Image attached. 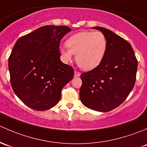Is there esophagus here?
<instances>
[{
  "mask_svg": "<svg viewBox=\"0 0 147 147\" xmlns=\"http://www.w3.org/2000/svg\"><path fill=\"white\" fill-rule=\"evenodd\" d=\"M81 76V74H80L79 72L76 71H74V76L78 77V76Z\"/></svg>",
  "mask_w": 147,
  "mask_h": 147,
  "instance_id": "esophagus-1",
  "label": "esophagus"
}]
</instances>
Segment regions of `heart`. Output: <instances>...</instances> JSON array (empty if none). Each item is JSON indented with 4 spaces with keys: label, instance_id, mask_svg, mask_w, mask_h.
Here are the masks:
<instances>
[{
    "label": "heart",
    "instance_id": "obj_1",
    "mask_svg": "<svg viewBox=\"0 0 147 147\" xmlns=\"http://www.w3.org/2000/svg\"><path fill=\"white\" fill-rule=\"evenodd\" d=\"M67 48H61L64 62L71 61L76 54V61L81 69L92 70L100 64L107 49V40L100 31H82L73 34L66 41Z\"/></svg>",
    "mask_w": 147,
    "mask_h": 147
}]
</instances>
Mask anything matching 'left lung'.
Returning a JSON list of instances; mask_svg holds the SVG:
<instances>
[{
  "mask_svg": "<svg viewBox=\"0 0 147 147\" xmlns=\"http://www.w3.org/2000/svg\"><path fill=\"white\" fill-rule=\"evenodd\" d=\"M106 37L107 49L104 59L95 69L81 75L80 99L86 107L109 112L125 100L134 88L137 59L131 45L113 32L101 27Z\"/></svg>",
  "mask_w": 147,
  "mask_h": 147,
  "instance_id": "1",
  "label": "left lung"
}]
</instances>
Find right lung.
Instances as JSON below:
<instances>
[{"mask_svg": "<svg viewBox=\"0 0 147 147\" xmlns=\"http://www.w3.org/2000/svg\"><path fill=\"white\" fill-rule=\"evenodd\" d=\"M66 26L46 25L19 38L8 59L12 88L33 110H49L60 100L61 90L74 71L60 60V41Z\"/></svg>", "mask_w": 147, "mask_h": 147, "instance_id": "add662e5", "label": "right lung"}]
</instances>
